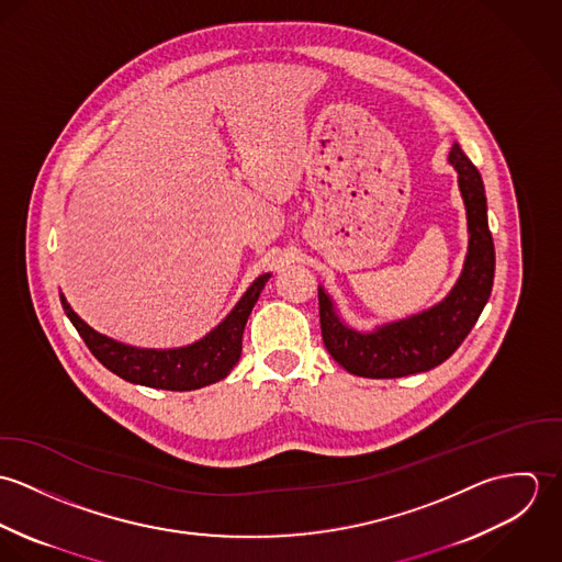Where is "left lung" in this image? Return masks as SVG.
<instances>
[{
  "instance_id": "1",
  "label": "left lung",
  "mask_w": 562,
  "mask_h": 562,
  "mask_svg": "<svg viewBox=\"0 0 562 562\" xmlns=\"http://www.w3.org/2000/svg\"><path fill=\"white\" fill-rule=\"evenodd\" d=\"M448 160L459 172L470 244L463 272L441 303L404 321L361 333L337 316L330 296L324 288H318L324 346L330 357L355 376L401 379L437 368L463 344L491 296L495 248L486 221L481 172L457 143Z\"/></svg>"
}]
</instances>
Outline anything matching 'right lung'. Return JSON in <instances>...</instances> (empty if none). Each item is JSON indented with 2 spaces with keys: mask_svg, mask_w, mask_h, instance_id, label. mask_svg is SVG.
I'll return each mask as SVG.
<instances>
[{
  "mask_svg": "<svg viewBox=\"0 0 562 562\" xmlns=\"http://www.w3.org/2000/svg\"><path fill=\"white\" fill-rule=\"evenodd\" d=\"M272 274L266 272L257 277L250 288L244 292L232 314L210 330L203 339L181 346V348H136L123 341H116L108 335L90 328L71 310L67 299L60 294V303L69 321L78 328L88 350L116 376L156 390L168 392H190L205 385H212L225 379L238 363L241 352V333L246 321Z\"/></svg>",
  "mask_w": 562,
  "mask_h": 562,
  "instance_id": "obj_1",
  "label": "right lung"
}]
</instances>
